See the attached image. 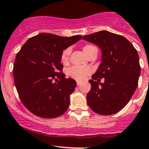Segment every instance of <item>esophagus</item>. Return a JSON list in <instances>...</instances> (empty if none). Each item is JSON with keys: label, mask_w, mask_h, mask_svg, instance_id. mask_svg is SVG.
Wrapping results in <instances>:
<instances>
[{"label": "esophagus", "mask_w": 149, "mask_h": 149, "mask_svg": "<svg viewBox=\"0 0 149 149\" xmlns=\"http://www.w3.org/2000/svg\"><path fill=\"white\" fill-rule=\"evenodd\" d=\"M81 85V82H80V81H77V86H80Z\"/></svg>", "instance_id": "1"}]
</instances>
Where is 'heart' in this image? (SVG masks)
<instances>
[{"label": "heart", "mask_w": 149, "mask_h": 149, "mask_svg": "<svg viewBox=\"0 0 149 149\" xmlns=\"http://www.w3.org/2000/svg\"><path fill=\"white\" fill-rule=\"evenodd\" d=\"M83 52L88 56L91 53L96 49V47L92 45H86L83 48ZM71 53V49L67 48L62 52L61 54V61L62 63H66L68 61V57ZM91 73V69L88 67L73 66L68 68L67 73L70 77L78 81H82L85 80L86 77Z\"/></svg>", "instance_id": "obj_1"}]
</instances>
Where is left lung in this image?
<instances>
[{"label":"left lung","mask_w":149,"mask_h":149,"mask_svg":"<svg viewBox=\"0 0 149 149\" xmlns=\"http://www.w3.org/2000/svg\"><path fill=\"white\" fill-rule=\"evenodd\" d=\"M83 38L98 46L102 52L100 65L89 81L88 106L97 114H113L130 102L138 86L141 67L137 51L123 36L106 30ZM102 77L103 84L100 83Z\"/></svg>","instance_id":"obj_1"}]
</instances>
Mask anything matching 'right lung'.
Wrapping results in <instances>:
<instances>
[{"mask_svg": "<svg viewBox=\"0 0 149 149\" xmlns=\"http://www.w3.org/2000/svg\"><path fill=\"white\" fill-rule=\"evenodd\" d=\"M80 35L64 37L42 33L29 38L19 51L13 66V78L20 100L40 117L55 118L70 104L76 82L62 72L61 54L81 40Z\"/></svg>", "mask_w": 149, "mask_h": 149, "instance_id": "add662e5", "label": "right lung"}]
</instances>
